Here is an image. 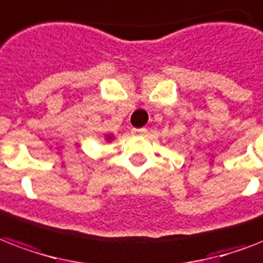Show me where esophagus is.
Segmentation results:
<instances>
[{
  "label": "esophagus",
  "mask_w": 263,
  "mask_h": 263,
  "mask_svg": "<svg viewBox=\"0 0 263 263\" xmlns=\"http://www.w3.org/2000/svg\"><path fill=\"white\" fill-rule=\"evenodd\" d=\"M148 133V130L145 127H141V129H133V134H137V136H145Z\"/></svg>",
  "instance_id": "obj_1"
}]
</instances>
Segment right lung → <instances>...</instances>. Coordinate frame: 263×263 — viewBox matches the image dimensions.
<instances>
[{"label":"right lung","mask_w":263,"mask_h":263,"mask_svg":"<svg viewBox=\"0 0 263 263\" xmlns=\"http://www.w3.org/2000/svg\"><path fill=\"white\" fill-rule=\"evenodd\" d=\"M112 138H114L112 134H107V136H105V140H107V141H111Z\"/></svg>","instance_id":"right-lung-1"}]
</instances>
